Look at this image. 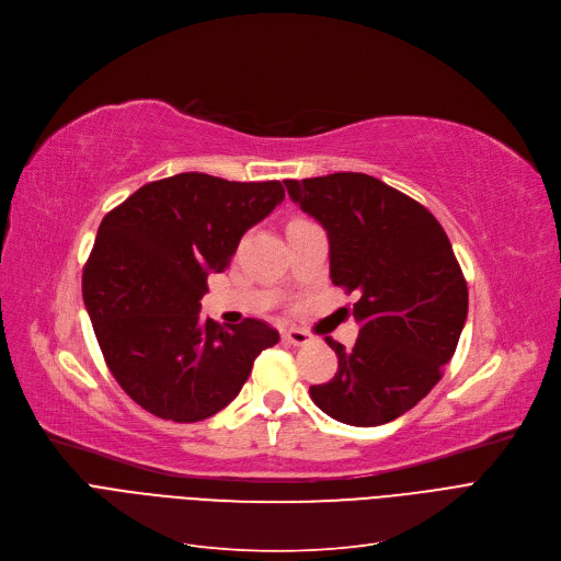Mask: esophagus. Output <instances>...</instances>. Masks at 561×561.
<instances>
[{
    "label": "esophagus",
    "instance_id": "1",
    "mask_svg": "<svg viewBox=\"0 0 561 561\" xmlns=\"http://www.w3.org/2000/svg\"><path fill=\"white\" fill-rule=\"evenodd\" d=\"M283 340H285L287 344L306 346V344H310V342H312V335H310L308 331H304V329H289V331H285V333H283Z\"/></svg>",
    "mask_w": 561,
    "mask_h": 561
}]
</instances>
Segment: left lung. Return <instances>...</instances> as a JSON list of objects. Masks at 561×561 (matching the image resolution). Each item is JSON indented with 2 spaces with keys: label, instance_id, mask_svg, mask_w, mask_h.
I'll return each mask as SVG.
<instances>
[{
  "label": "left lung",
  "instance_id": "obj_1",
  "mask_svg": "<svg viewBox=\"0 0 561 561\" xmlns=\"http://www.w3.org/2000/svg\"><path fill=\"white\" fill-rule=\"evenodd\" d=\"M287 194L329 234L331 280L360 291L354 350L337 354L312 402L337 422L377 426L411 411L440 381L468 317V285L430 209L365 173L285 180Z\"/></svg>",
  "mask_w": 561,
  "mask_h": 561
}]
</instances>
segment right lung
<instances>
[{"label":"right lung","mask_w":561,"mask_h":561,"mask_svg":"<svg viewBox=\"0 0 561 561\" xmlns=\"http://www.w3.org/2000/svg\"><path fill=\"white\" fill-rule=\"evenodd\" d=\"M278 180L178 173L144 184L106 215L82 295L114 379L148 413L198 422L226 409L280 335L260 319L224 329L201 317L207 276L283 203Z\"/></svg>","instance_id":"obj_1"}]
</instances>
